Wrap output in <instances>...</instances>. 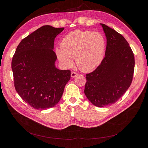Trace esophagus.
Wrapping results in <instances>:
<instances>
[{"mask_svg": "<svg viewBox=\"0 0 148 148\" xmlns=\"http://www.w3.org/2000/svg\"><path fill=\"white\" fill-rule=\"evenodd\" d=\"M78 75V74L77 73L74 72V71H71V78H74V77H77V76Z\"/></svg>", "mask_w": 148, "mask_h": 148, "instance_id": "34e87169", "label": "esophagus"}]
</instances>
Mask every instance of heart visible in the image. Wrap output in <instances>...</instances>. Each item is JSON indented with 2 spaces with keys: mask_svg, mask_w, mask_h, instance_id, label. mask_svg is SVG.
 Wrapping results in <instances>:
<instances>
[{
  "mask_svg": "<svg viewBox=\"0 0 148 148\" xmlns=\"http://www.w3.org/2000/svg\"><path fill=\"white\" fill-rule=\"evenodd\" d=\"M106 40L101 33L91 31L76 30L62 39L56 53L60 64L68 69L73 65L75 58L78 69L89 73L96 69L104 59Z\"/></svg>",
  "mask_w": 148,
  "mask_h": 148,
  "instance_id": "b5f03b06",
  "label": "heart"
}]
</instances>
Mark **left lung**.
<instances>
[{
	"instance_id": "1",
	"label": "left lung",
	"mask_w": 148,
	"mask_h": 148,
	"mask_svg": "<svg viewBox=\"0 0 148 148\" xmlns=\"http://www.w3.org/2000/svg\"><path fill=\"white\" fill-rule=\"evenodd\" d=\"M107 39L105 57L92 72L86 74L84 92L97 107L117 102L132 83L135 57L129 44L122 34L100 23Z\"/></svg>"
}]
</instances>
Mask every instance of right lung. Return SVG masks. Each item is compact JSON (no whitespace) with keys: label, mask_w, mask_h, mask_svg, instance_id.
<instances>
[{"label":"right lung","mask_w":148,"mask_h":148,"mask_svg":"<svg viewBox=\"0 0 148 148\" xmlns=\"http://www.w3.org/2000/svg\"><path fill=\"white\" fill-rule=\"evenodd\" d=\"M64 28L45 25L24 38L12 61L15 88L20 96L36 109L56 106L61 99L70 70L56 68L53 42Z\"/></svg>","instance_id":"right-lung-1"}]
</instances>
